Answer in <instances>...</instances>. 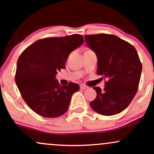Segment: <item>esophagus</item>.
Listing matches in <instances>:
<instances>
[{"label":"esophagus","mask_w":154,"mask_h":154,"mask_svg":"<svg viewBox=\"0 0 154 154\" xmlns=\"http://www.w3.org/2000/svg\"><path fill=\"white\" fill-rule=\"evenodd\" d=\"M89 87L87 86L84 85V84H81L80 85V89H82V90H85V89H87Z\"/></svg>","instance_id":"1"}]
</instances>
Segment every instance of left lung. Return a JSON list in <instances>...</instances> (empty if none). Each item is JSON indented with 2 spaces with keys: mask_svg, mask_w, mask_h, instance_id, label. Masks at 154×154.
Instances as JSON below:
<instances>
[{
  "mask_svg": "<svg viewBox=\"0 0 154 154\" xmlns=\"http://www.w3.org/2000/svg\"><path fill=\"white\" fill-rule=\"evenodd\" d=\"M84 38L97 57V73L107 81L103 90L93 87L97 97L90 106L101 115L118 114L129 106L137 93L142 72L137 51L116 35L97 34Z\"/></svg>",
  "mask_w": 154,
  "mask_h": 154,
  "instance_id": "1",
  "label": "left lung"
}]
</instances>
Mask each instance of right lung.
<instances>
[{
	"label": "right lung",
	"mask_w": 154,
	"mask_h": 154,
	"mask_svg": "<svg viewBox=\"0 0 154 154\" xmlns=\"http://www.w3.org/2000/svg\"><path fill=\"white\" fill-rule=\"evenodd\" d=\"M84 38L79 34L62 38H48L35 41L18 59L15 82L27 105L45 118L63 115L71 97L79 90V84L61 86L56 75L69 54L82 46Z\"/></svg>",
	"instance_id": "right-lung-1"
}]
</instances>
